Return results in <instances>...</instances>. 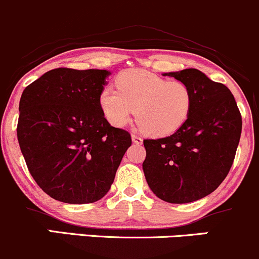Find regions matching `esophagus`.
<instances>
[{
  "label": "esophagus",
  "mask_w": 259,
  "mask_h": 259,
  "mask_svg": "<svg viewBox=\"0 0 259 259\" xmlns=\"http://www.w3.org/2000/svg\"><path fill=\"white\" fill-rule=\"evenodd\" d=\"M132 140H133V143L134 144H138V145H141L143 144V138H141V136H139V135H135V134H133L132 135Z\"/></svg>",
  "instance_id": "1"
}]
</instances>
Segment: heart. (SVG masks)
<instances>
[{"label": "heart", "mask_w": 259, "mask_h": 259, "mask_svg": "<svg viewBox=\"0 0 259 259\" xmlns=\"http://www.w3.org/2000/svg\"><path fill=\"white\" fill-rule=\"evenodd\" d=\"M118 90L106 86L99 93V107L110 124L123 127L136 121L144 133L164 136L186 123L192 110L193 95L183 81L169 79L150 71L132 69L119 73Z\"/></svg>", "instance_id": "heart-1"}]
</instances>
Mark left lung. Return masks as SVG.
I'll use <instances>...</instances> for the list:
<instances>
[{
	"mask_svg": "<svg viewBox=\"0 0 259 259\" xmlns=\"http://www.w3.org/2000/svg\"><path fill=\"white\" fill-rule=\"evenodd\" d=\"M192 91L188 119L172 135L144 140L145 178L153 194L172 204L192 203L225 180L240 143L242 118L225 84L197 69L163 73Z\"/></svg>",
	"mask_w": 259,
	"mask_h": 259,
	"instance_id": "8db88e82",
	"label": "left lung"
}]
</instances>
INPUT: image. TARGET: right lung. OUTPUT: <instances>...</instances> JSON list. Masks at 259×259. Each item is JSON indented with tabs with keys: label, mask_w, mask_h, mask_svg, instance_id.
Here are the masks:
<instances>
[{
	"label": "right lung",
	"mask_w": 259,
	"mask_h": 259,
	"mask_svg": "<svg viewBox=\"0 0 259 259\" xmlns=\"http://www.w3.org/2000/svg\"><path fill=\"white\" fill-rule=\"evenodd\" d=\"M108 70H50L25 87L17 136L28 169L55 200L95 203L107 194L132 145L99 107Z\"/></svg>",
	"instance_id": "right-lung-1"
}]
</instances>
